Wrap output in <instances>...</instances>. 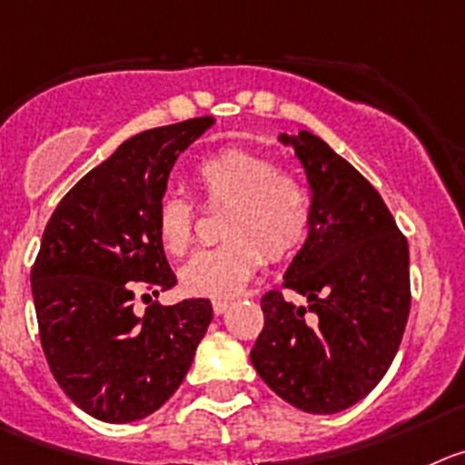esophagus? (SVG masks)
Returning <instances> with one entry per match:
<instances>
[{
    "label": "esophagus",
    "mask_w": 465,
    "mask_h": 465,
    "mask_svg": "<svg viewBox=\"0 0 465 465\" xmlns=\"http://www.w3.org/2000/svg\"><path fill=\"white\" fill-rule=\"evenodd\" d=\"M213 305V312H215V314H224V312L229 310V305H232V301H227V298H215V301L211 302Z\"/></svg>",
    "instance_id": "obj_1"
}]
</instances>
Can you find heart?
<instances>
[{
  "label": "heart",
  "instance_id": "b5f03b06",
  "mask_svg": "<svg viewBox=\"0 0 465 465\" xmlns=\"http://www.w3.org/2000/svg\"><path fill=\"white\" fill-rule=\"evenodd\" d=\"M203 206L223 208L224 241L194 254L181 268V286L193 296L227 298L262 268L263 252L284 262L305 245L312 229V197L296 173L275 167L268 155L229 146L194 167ZM197 208L183 194L167 193L155 206V233L163 250L183 257L194 242Z\"/></svg>",
  "mask_w": 465,
  "mask_h": 465
}]
</instances>
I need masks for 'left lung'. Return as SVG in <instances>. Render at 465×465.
Listing matches in <instances>:
<instances>
[{
  "mask_svg": "<svg viewBox=\"0 0 465 465\" xmlns=\"http://www.w3.org/2000/svg\"><path fill=\"white\" fill-rule=\"evenodd\" d=\"M293 144L312 185V229L284 275L310 301L262 298L250 360L263 383L305 413L331 415L367 397L390 370L411 312L409 241L374 185L316 134Z\"/></svg>",
  "mask_w": 465,
  "mask_h": 465,
  "instance_id": "left-lung-1",
  "label": "left lung"
}]
</instances>
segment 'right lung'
<instances>
[{"label": "right lung", "instance_id": "obj_1", "mask_svg": "<svg viewBox=\"0 0 465 465\" xmlns=\"http://www.w3.org/2000/svg\"><path fill=\"white\" fill-rule=\"evenodd\" d=\"M213 116L151 128L125 140L59 202L32 266L43 353L59 388L103 422L158 411L193 364L213 319L211 301L153 302L134 293L176 284L155 233V206L173 163Z\"/></svg>", "mask_w": 465, "mask_h": 465}]
</instances>
